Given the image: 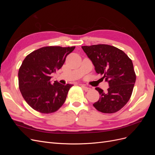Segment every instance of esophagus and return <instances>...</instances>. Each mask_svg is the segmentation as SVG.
I'll return each instance as SVG.
<instances>
[{
	"instance_id": "esophagus-1",
	"label": "esophagus",
	"mask_w": 155,
	"mask_h": 155,
	"mask_svg": "<svg viewBox=\"0 0 155 155\" xmlns=\"http://www.w3.org/2000/svg\"><path fill=\"white\" fill-rule=\"evenodd\" d=\"M81 87H82V88L83 89L84 91H85V92H87V91H90V88H88V87H86V86H85V85H81Z\"/></svg>"
}]
</instances>
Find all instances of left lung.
I'll return each instance as SVG.
<instances>
[{"mask_svg": "<svg viewBox=\"0 0 155 155\" xmlns=\"http://www.w3.org/2000/svg\"><path fill=\"white\" fill-rule=\"evenodd\" d=\"M91 59L96 73L109 83L107 92L96 87L100 97L93 104L104 113H114L128 102L132 94L136 74L131 59L122 50L108 45L81 46Z\"/></svg>", "mask_w": 155, "mask_h": 155, "instance_id": "1", "label": "left lung"}]
</instances>
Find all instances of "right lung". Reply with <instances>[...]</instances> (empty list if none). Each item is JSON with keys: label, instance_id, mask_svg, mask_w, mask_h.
I'll list each match as a JSON object with an SVG mask.
<instances>
[{"label": "right lung", "instance_id": "1", "mask_svg": "<svg viewBox=\"0 0 155 155\" xmlns=\"http://www.w3.org/2000/svg\"><path fill=\"white\" fill-rule=\"evenodd\" d=\"M74 48L46 46L32 51L23 61L18 73V85L22 97L34 110L48 114L63 105L73 85H64L57 81L51 85L50 79Z\"/></svg>", "mask_w": 155, "mask_h": 155}]
</instances>
